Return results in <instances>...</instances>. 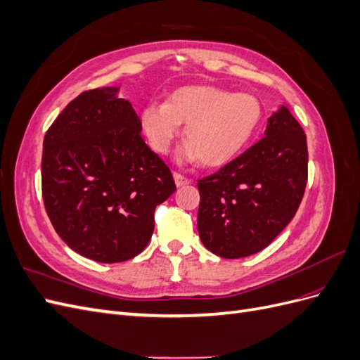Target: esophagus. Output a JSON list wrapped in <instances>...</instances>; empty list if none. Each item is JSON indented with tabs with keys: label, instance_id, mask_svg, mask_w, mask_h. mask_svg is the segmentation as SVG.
Returning <instances> with one entry per match:
<instances>
[{
	"label": "esophagus",
	"instance_id": "esophagus-1",
	"mask_svg": "<svg viewBox=\"0 0 360 360\" xmlns=\"http://www.w3.org/2000/svg\"><path fill=\"white\" fill-rule=\"evenodd\" d=\"M174 181H176V184H177V188H181V186H186V184H189V183H191V180H189L188 177H184V176H181V174H179V172H174Z\"/></svg>",
	"mask_w": 360,
	"mask_h": 360
}]
</instances>
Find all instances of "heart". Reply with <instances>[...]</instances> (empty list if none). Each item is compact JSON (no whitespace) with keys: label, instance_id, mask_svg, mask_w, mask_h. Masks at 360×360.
<instances>
[{"label":"heart","instance_id":"heart-1","mask_svg":"<svg viewBox=\"0 0 360 360\" xmlns=\"http://www.w3.org/2000/svg\"><path fill=\"white\" fill-rule=\"evenodd\" d=\"M263 120V105L250 93H233L213 85H189L174 91L165 103H150L141 112V127L150 148L169 151L186 124L188 143L177 160L221 167L250 143Z\"/></svg>","mask_w":360,"mask_h":360}]
</instances>
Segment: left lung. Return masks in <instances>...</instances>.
I'll return each mask as SVG.
<instances>
[{
	"label": "left lung",
	"instance_id": "1",
	"mask_svg": "<svg viewBox=\"0 0 360 360\" xmlns=\"http://www.w3.org/2000/svg\"><path fill=\"white\" fill-rule=\"evenodd\" d=\"M307 181V135L281 106L269 117L264 138L198 180L202 245L222 258L263 250L296 214Z\"/></svg>",
	"mask_w": 360,
	"mask_h": 360
}]
</instances>
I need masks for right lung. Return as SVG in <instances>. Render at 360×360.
<instances>
[{
  "instance_id": "right-lung-1",
  "label": "right lung",
  "mask_w": 360,
  "mask_h": 360,
  "mask_svg": "<svg viewBox=\"0 0 360 360\" xmlns=\"http://www.w3.org/2000/svg\"><path fill=\"white\" fill-rule=\"evenodd\" d=\"M117 93L105 86L73 99L48 129L41 156L43 202L57 234L106 264L143 252L156 207L176 191L132 103Z\"/></svg>"
}]
</instances>
